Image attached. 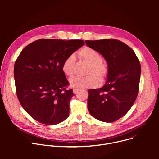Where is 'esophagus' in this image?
Listing matches in <instances>:
<instances>
[{
	"label": "esophagus",
	"instance_id": "esophagus-1",
	"mask_svg": "<svg viewBox=\"0 0 159 159\" xmlns=\"http://www.w3.org/2000/svg\"><path fill=\"white\" fill-rule=\"evenodd\" d=\"M73 91L74 94H77L78 92L79 91V89H77V88H74V89H73Z\"/></svg>",
	"mask_w": 159,
	"mask_h": 159
}]
</instances>
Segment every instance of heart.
<instances>
[{
  "mask_svg": "<svg viewBox=\"0 0 159 159\" xmlns=\"http://www.w3.org/2000/svg\"><path fill=\"white\" fill-rule=\"evenodd\" d=\"M78 55L80 59L89 64L88 70V76L81 77L75 76L70 80L71 86L75 88H91L97 86L100 82H103L107 78L108 70L107 67L102 63L103 58L98 52L95 49L86 47L82 49L79 52ZM75 57L73 55H69L66 58L62 66V71L68 76H71L74 72Z\"/></svg>",
  "mask_w": 159,
  "mask_h": 159,
  "instance_id": "b5f03b06",
  "label": "heart"
}]
</instances>
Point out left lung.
<instances>
[{
  "instance_id": "left-lung-1",
  "label": "left lung",
  "mask_w": 159,
  "mask_h": 159,
  "mask_svg": "<svg viewBox=\"0 0 159 159\" xmlns=\"http://www.w3.org/2000/svg\"><path fill=\"white\" fill-rule=\"evenodd\" d=\"M85 43L103 56L108 67L105 85L88 90L89 113L98 120L115 122L128 112L137 98L140 62L133 50L120 40L103 39Z\"/></svg>"
}]
</instances>
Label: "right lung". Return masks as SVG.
<instances>
[{
  "label": "right lung",
  "mask_w": 159,
  "mask_h": 159,
  "mask_svg": "<svg viewBox=\"0 0 159 159\" xmlns=\"http://www.w3.org/2000/svg\"><path fill=\"white\" fill-rule=\"evenodd\" d=\"M84 45L82 40L39 39L25 47L14 66L16 92L31 116L46 125L68 117L74 95L62 66L67 57Z\"/></svg>",
  "instance_id": "right-lung-1"
}]
</instances>
